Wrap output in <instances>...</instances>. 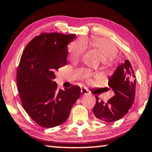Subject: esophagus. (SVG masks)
Masks as SVG:
<instances>
[{
    "label": "esophagus",
    "mask_w": 152,
    "mask_h": 152,
    "mask_svg": "<svg viewBox=\"0 0 152 152\" xmlns=\"http://www.w3.org/2000/svg\"><path fill=\"white\" fill-rule=\"evenodd\" d=\"M81 92L83 95H86V94H89V92H88V90L87 89H86V88H81Z\"/></svg>",
    "instance_id": "1"
}]
</instances>
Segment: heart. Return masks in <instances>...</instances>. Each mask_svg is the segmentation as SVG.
I'll return each instance as SVG.
<instances>
[{"label":"heart","instance_id":"1","mask_svg":"<svg viewBox=\"0 0 152 152\" xmlns=\"http://www.w3.org/2000/svg\"><path fill=\"white\" fill-rule=\"evenodd\" d=\"M92 47L94 52L99 56L101 60L102 68L110 69L113 64V61L118 53L116 47L106 39L94 37L90 40L83 41H78L70 44L69 45V58L72 61H77L84 52L86 45ZM90 81V79H87Z\"/></svg>","mask_w":152,"mask_h":152}]
</instances>
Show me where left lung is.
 <instances>
[{
	"label": "left lung",
	"instance_id": "left-lung-1",
	"mask_svg": "<svg viewBox=\"0 0 152 152\" xmlns=\"http://www.w3.org/2000/svg\"><path fill=\"white\" fill-rule=\"evenodd\" d=\"M108 85L115 95L106 102L96 96V102L93 113L98 120L112 122L124 116L134 100L136 79L129 60H126L117 68L109 78Z\"/></svg>",
	"mask_w": 152,
	"mask_h": 152
}]
</instances>
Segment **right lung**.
Returning <instances> with one entry per match:
<instances>
[{
    "label": "right lung",
    "instance_id": "1",
    "mask_svg": "<svg viewBox=\"0 0 152 152\" xmlns=\"http://www.w3.org/2000/svg\"><path fill=\"white\" fill-rule=\"evenodd\" d=\"M75 34L41 33L26 47L17 71L18 92L24 110L37 124L53 128L64 123L81 94L80 87L58 89L55 72L66 64L67 44Z\"/></svg>",
    "mask_w": 152,
    "mask_h": 152
}]
</instances>
